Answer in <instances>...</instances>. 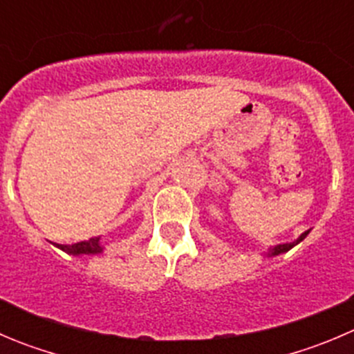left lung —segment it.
<instances>
[{
    "label": "left lung",
    "mask_w": 354,
    "mask_h": 354,
    "mask_svg": "<svg viewBox=\"0 0 354 354\" xmlns=\"http://www.w3.org/2000/svg\"><path fill=\"white\" fill-rule=\"evenodd\" d=\"M308 233H310V230H306V232H304V233H301L299 239H296V240H294V242H290V243H279V245H275V247H270L268 252H266V256L272 257V256H279V254L287 252V250H290V249H292V247H296L299 242H303V240L308 236Z\"/></svg>",
    "instance_id": "obj_1"
}]
</instances>
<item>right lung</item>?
I'll list each match as a JSON object with an SVG mask.
<instances>
[{"instance_id":"1","label":"right lung","mask_w":354,"mask_h":354,"mask_svg":"<svg viewBox=\"0 0 354 354\" xmlns=\"http://www.w3.org/2000/svg\"><path fill=\"white\" fill-rule=\"evenodd\" d=\"M58 249H62L64 252L71 254V256H97V254L104 252L105 247L100 243V236H95V239L84 240V242L72 243V245H62V243H55Z\"/></svg>"}]
</instances>
